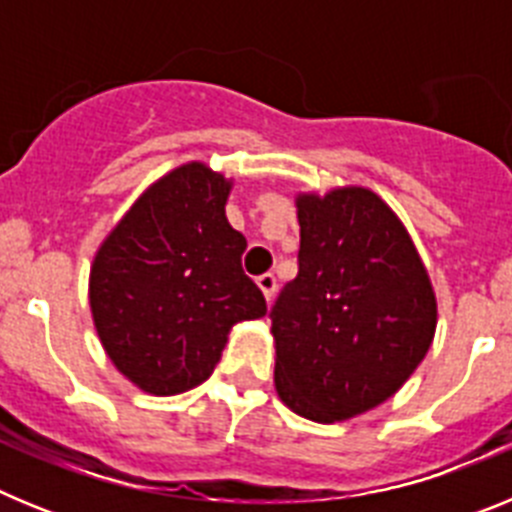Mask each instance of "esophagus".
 I'll return each mask as SVG.
<instances>
[{
	"label": "esophagus",
	"mask_w": 512,
	"mask_h": 512,
	"mask_svg": "<svg viewBox=\"0 0 512 512\" xmlns=\"http://www.w3.org/2000/svg\"><path fill=\"white\" fill-rule=\"evenodd\" d=\"M256 284H259L266 300H271L274 292H277V279H274V274H261V277H256Z\"/></svg>",
	"instance_id": "esophagus-1"
}]
</instances>
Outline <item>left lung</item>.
<instances>
[{"label":"left lung","mask_w":512,"mask_h":512,"mask_svg":"<svg viewBox=\"0 0 512 512\" xmlns=\"http://www.w3.org/2000/svg\"><path fill=\"white\" fill-rule=\"evenodd\" d=\"M300 271L271 310L274 384L315 423L390 400L425 359L438 307L413 238L366 187L297 194Z\"/></svg>","instance_id":"8db88e82"}]
</instances>
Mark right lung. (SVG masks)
Masks as SVG:
<instances>
[{
  "instance_id": "obj_1",
  "label": "right lung",
  "mask_w": 512,
  "mask_h": 512,
  "mask_svg": "<svg viewBox=\"0 0 512 512\" xmlns=\"http://www.w3.org/2000/svg\"><path fill=\"white\" fill-rule=\"evenodd\" d=\"M233 182L207 164L176 166L133 202L97 248L89 307L104 351L148 395L205 382L228 333L266 315L243 274L246 238L225 217Z\"/></svg>"
}]
</instances>
